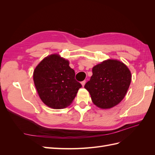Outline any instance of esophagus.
Masks as SVG:
<instances>
[{"instance_id":"34e87169","label":"esophagus","mask_w":155,"mask_h":155,"mask_svg":"<svg viewBox=\"0 0 155 155\" xmlns=\"http://www.w3.org/2000/svg\"><path fill=\"white\" fill-rule=\"evenodd\" d=\"M85 83H86V81H83L81 83V85H82V87H83L84 86H85Z\"/></svg>"}]
</instances>
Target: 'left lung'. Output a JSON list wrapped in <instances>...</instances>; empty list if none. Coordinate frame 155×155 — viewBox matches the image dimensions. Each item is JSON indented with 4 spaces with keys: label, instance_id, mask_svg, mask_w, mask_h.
<instances>
[{
    "label": "left lung",
    "instance_id": "1",
    "mask_svg": "<svg viewBox=\"0 0 155 155\" xmlns=\"http://www.w3.org/2000/svg\"><path fill=\"white\" fill-rule=\"evenodd\" d=\"M130 81V72L124 63L108 59L92 68V76L85 88L94 104L101 109H110L124 99Z\"/></svg>",
    "mask_w": 155,
    "mask_h": 155
}]
</instances>
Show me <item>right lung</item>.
<instances>
[{
    "label": "right lung",
    "instance_id": "right-lung-1",
    "mask_svg": "<svg viewBox=\"0 0 155 155\" xmlns=\"http://www.w3.org/2000/svg\"><path fill=\"white\" fill-rule=\"evenodd\" d=\"M33 77L41 100L55 109L71 104L82 87L75 79V72L69 67L68 61L58 54H51L42 60Z\"/></svg>",
    "mask_w": 155,
    "mask_h": 155
}]
</instances>
